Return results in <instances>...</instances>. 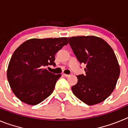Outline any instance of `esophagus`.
I'll list each match as a JSON object with an SVG mask.
<instances>
[{
  "label": "esophagus",
  "instance_id": "34e87169",
  "mask_svg": "<svg viewBox=\"0 0 128 128\" xmlns=\"http://www.w3.org/2000/svg\"><path fill=\"white\" fill-rule=\"evenodd\" d=\"M63 76L66 77V78H68V77L70 76V75H68V74H63Z\"/></svg>",
  "mask_w": 128,
  "mask_h": 128
}]
</instances>
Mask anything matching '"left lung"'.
I'll return each mask as SVG.
<instances>
[{
	"label": "left lung",
	"mask_w": 128,
	"mask_h": 128,
	"mask_svg": "<svg viewBox=\"0 0 128 128\" xmlns=\"http://www.w3.org/2000/svg\"><path fill=\"white\" fill-rule=\"evenodd\" d=\"M68 40L78 60L86 64L85 74L77 76L72 92L88 105L102 102L112 93L120 75L114 50L104 40L94 36L70 37Z\"/></svg>",
	"instance_id": "8db88e82"
}]
</instances>
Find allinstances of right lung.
<instances>
[{"label": "right lung", "instance_id": "1", "mask_svg": "<svg viewBox=\"0 0 128 128\" xmlns=\"http://www.w3.org/2000/svg\"><path fill=\"white\" fill-rule=\"evenodd\" d=\"M68 44L66 37L32 38L21 44L10 60L7 78L13 93L30 105L42 102L52 93L61 74L48 72L45 67L55 66V55Z\"/></svg>", "mask_w": 128, "mask_h": 128}]
</instances>
